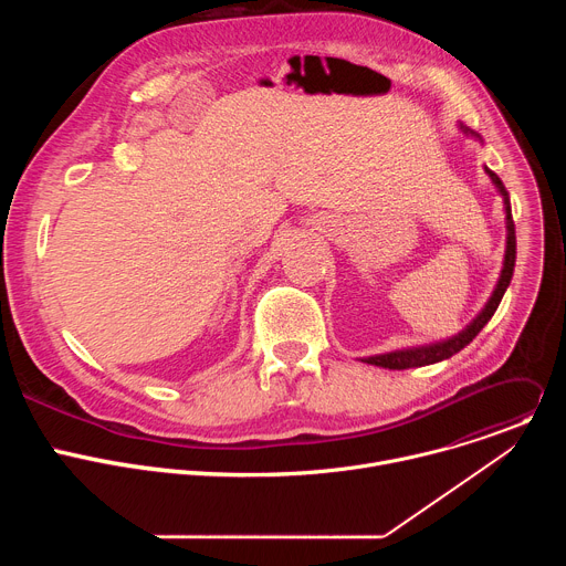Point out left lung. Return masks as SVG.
<instances>
[{
    "label": "left lung",
    "instance_id": "8db88e82",
    "mask_svg": "<svg viewBox=\"0 0 566 566\" xmlns=\"http://www.w3.org/2000/svg\"><path fill=\"white\" fill-rule=\"evenodd\" d=\"M461 132L468 134V136H474L481 140V136L468 127L461 125ZM486 175L491 177V181L495 184L497 192L502 195L504 199V212H506V255H504V266H502V275L497 280V286L491 295V300L486 302V306H483L479 311V315L470 322V325L459 332L457 336L448 338V340H439V343H432V345H421V347H408V349H396V352H387V354H378V356H369V358H363V363H369V365H376V367H385V369H410V367H426V365H434V363H441L450 356H454L457 352H461L465 345L472 343V338L489 325V319L495 315L509 284H511V277H513V271H515V253H517V241H515V223H513V214H511V199H509V192L502 184V179L486 168Z\"/></svg>",
    "mask_w": 566,
    "mask_h": 566
}]
</instances>
